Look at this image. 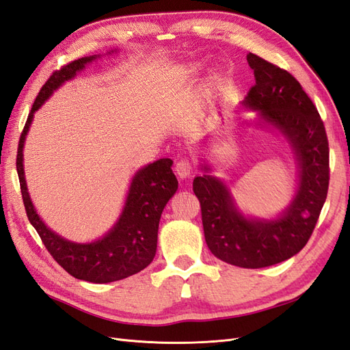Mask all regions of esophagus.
Here are the masks:
<instances>
[{
    "mask_svg": "<svg viewBox=\"0 0 350 350\" xmlns=\"http://www.w3.org/2000/svg\"><path fill=\"white\" fill-rule=\"evenodd\" d=\"M175 172H176V175L179 178H183V179L191 175V172H193V163H191V161H189V159H185V157L184 159H179V161L175 165Z\"/></svg>",
    "mask_w": 350,
    "mask_h": 350,
    "instance_id": "obj_1",
    "label": "esophagus"
}]
</instances>
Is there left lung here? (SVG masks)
<instances>
[{"label":"left lung","mask_w":350,"mask_h":350,"mask_svg":"<svg viewBox=\"0 0 350 350\" xmlns=\"http://www.w3.org/2000/svg\"><path fill=\"white\" fill-rule=\"evenodd\" d=\"M247 61L256 84L242 105L289 140L299 166L298 189L289 207L273 220L243 216L228 187L213 175L196 176L193 189L211 254L232 266L261 269L293 257L306 245L327 198L330 167L323 120L299 81L251 52ZM201 171L210 172V167L204 163Z\"/></svg>","instance_id":"1"}]
</instances>
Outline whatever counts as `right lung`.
I'll list each match as a JSON object with an SVG mask.
<instances>
[{
	"mask_svg": "<svg viewBox=\"0 0 350 350\" xmlns=\"http://www.w3.org/2000/svg\"><path fill=\"white\" fill-rule=\"evenodd\" d=\"M94 58L96 55L71 61L52 72L42 86L20 135L16 166L27 219L51 256L72 278L92 283H109L142 271L154 258L159 220L166 203L178 189L171 159H159L134 175L118 221L103 238L90 243L67 241L46 228L31 204L23 169V146L35 111L62 83L76 77Z\"/></svg>",
	"mask_w": 350,
	"mask_h": 350,
	"instance_id": "1",
	"label": "right lung"
}]
</instances>
